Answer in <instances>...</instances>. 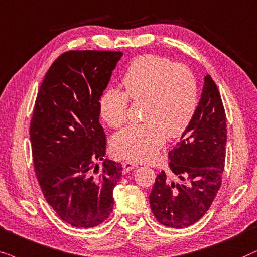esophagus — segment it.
Listing matches in <instances>:
<instances>
[{
    "instance_id": "1",
    "label": "esophagus",
    "mask_w": 257,
    "mask_h": 257,
    "mask_svg": "<svg viewBox=\"0 0 257 257\" xmlns=\"http://www.w3.org/2000/svg\"><path fill=\"white\" fill-rule=\"evenodd\" d=\"M122 167H123V173L126 174V173L131 172L132 169L136 168V167H138V166H136L135 163H133V162H128V161H125V162H123V163H122Z\"/></svg>"
}]
</instances>
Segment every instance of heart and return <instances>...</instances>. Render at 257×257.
Here are the masks:
<instances>
[{
	"instance_id": "1",
	"label": "heart",
	"mask_w": 257,
	"mask_h": 257,
	"mask_svg": "<svg viewBox=\"0 0 257 257\" xmlns=\"http://www.w3.org/2000/svg\"><path fill=\"white\" fill-rule=\"evenodd\" d=\"M122 83L124 91L108 88L101 95L98 110L112 128L124 124L128 117L129 97L146 101V123L129 125L112 136L115 156L135 162L155 159L166 142V136L177 138L193 121L198 103L197 82L194 74L157 55H143L126 69Z\"/></svg>"
}]
</instances>
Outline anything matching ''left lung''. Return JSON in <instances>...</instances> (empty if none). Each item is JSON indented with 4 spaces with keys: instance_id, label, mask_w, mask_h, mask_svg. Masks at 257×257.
Wrapping results in <instances>:
<instances>
[{
    "instance_id": "1",
    "label": "left lung",
    "mask_w": 257,
    "mask_h": 257,
    "mask_svg": "<svg viewBox=\"0 0 257 257\" xmlns=\"http://www.w3.org/2000/svg\"><path fill=\"white\" fill-rule=\"evenodd\" d=\"M225 145L223 103L207 75L193 121L168 154L169 168L182 182L169 181L161 172L149 195L150 209L161 224L186 228L207 213L221 187Z\"/></svg>"
}]
</instances>
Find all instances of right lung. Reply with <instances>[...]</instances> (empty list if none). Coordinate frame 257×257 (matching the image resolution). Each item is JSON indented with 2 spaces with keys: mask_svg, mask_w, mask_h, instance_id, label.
I'll return each instance as SVG.
<instances>
[{
  "mask_svg": "<svg viewBox=\"0 0 257 257\" xmlns=\"http://www.w3.org/2000/svg\"><path fill=\"white\" fill-rule=\"evenodd\" d=\"M121 51L71 50L51 64L30 122L34 168L48 204L73 227L101 224L114 207L122 166L103 160L101 95ZM98 160L104 162L98 176Z\"/></svg>",
  "mask_w": 257,
  "mask_h": 257,
  "instance_id": "1",
  "label": "right lung"
}]
</instances>
